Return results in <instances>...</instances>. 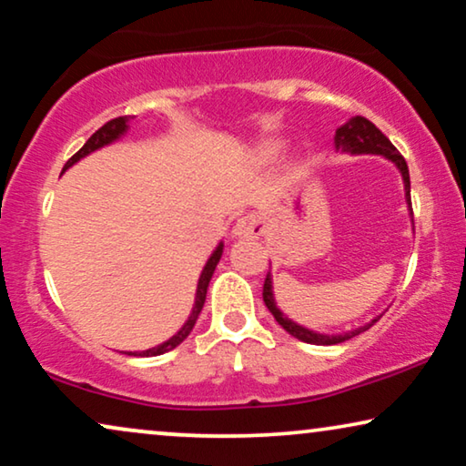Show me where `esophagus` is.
<instances>
[{"label": "esophagus", "mask_w": 466, "mask_h": 466, "mask_svg": "<svg viewBox=\"0 0 466 466\" xmlns=\"http://www.w3.org/2000/svg\"><path fill=\"white\" fill-rule=\"evenodd\" d=\"M263 231H265L263 216L257 212L241 216V218L235 222V227H233L235 238H258V235H263Z\"/></svg>", "instance_id": "34e87169"}]
</instances>
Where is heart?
Listing matches in <instances>:
<instances>
[{"mask_svg": "<svg viewBox=\"0 0 466 466\" xmlns=\"http://www.w3.org/2000/svg\"><path fill=\"white\" fill-rule=\"evenodd\" d=\"M269 152H273V148H269Z\"/></svg>", "mask_w": 466, "mask_h": 466, "instance_id": "obj_1", "label": "heart"}]
</instances>
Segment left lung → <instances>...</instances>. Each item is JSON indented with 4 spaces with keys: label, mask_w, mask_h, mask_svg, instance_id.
Instances as JSON below:
<instances>
[{
    "label": "left lung",
    "mask_w": 466,
    "mask_h": 466,
    "mask_svg": "<svg viewBox=\"0 0 466 466\" xmlns=\"http://www.w3.org/2000/svg\"><path fill=\"white\" fill-rule=\"evenodd\" d=\"M335 148L341 150V152H350V155H381L386 157L388 161H392L397 165L400 176H403V184H405V199H407V206L411 208V187H410V169H407V163L405 158L399 155V150L394 148L390 139H388L384 133H381L378 127H375L371 120H367L365 116H354L350 118L346 125H341L339 129L335 131ZM411 212V209H410ZM411 222H413V212H411ZM263 301L267 305V309L271 311L273 318H276L278 324H282L284 330H289L292 337H297V339H301L305 343H314V346H335V343H341V341H348L356 337L362 330L371 329L375 322L380 320V318H375L365 327H359L354 330H350V333H343V335H322V333H316V330H309L301 327V324L292 322L289 316H284L282 311L278 309L276 305V299H273V284H271V273H267L265 278V284H263Z\"/></svg>",
    "instance_id": "left-lung-1"
}]
</instances>
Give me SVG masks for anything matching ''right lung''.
<instances>
[{
    "instance_id": "right-lung-1",
    "label": "right lung",
    "mask_w": 466,
    "mask_h": 466,
    "mask_svg": "<svg viewBox=\"0 0 466 466\" xmlns=\"http://www.w3.org/2000/svg\"><path fill=\"white\" fill-rule=\"evenodd\" d=\"M127 129H129V118H127V116H118V118L107 120V123H106L104 127H101V129L95 131L93 136L86 139V144L82 146V148H80L78 152H76V155H74L72 158H69V161L66 163V167H63V171H66L67 167H72L74 163H78L80 158H85L86 155H91V152L104 148V146L112 144V142H116V139H118L120 136H125ZM220 257H222V244H218V248H216V250L212 252V257L208 258L206 267H203V271H201V276H199V282H197V295H195L193 311H190L188 320L184 322V327H182L180 330H177V333H176L174 337H171V339L163 341L161 346L150 348V350H144V352H127V354H131V356H158V354H165V352H169V350L177 348L184 339H187L188 333H190V330H193V327H195L197 318H199V314H201L203 303H206L209 279H212V276H214V269H216V265H218Z\"/></svg>"
}]
</instances>
